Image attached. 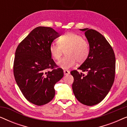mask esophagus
I'll use <instances>...</instances> for the list:
<instances>
[{
    "label": "esophagus",
    "instance_id": "34e87169",
    "mask_svg": "<svg viewBox=\"0 0 127 127\" xmlns=\"http://www.w3.org/2000/svg\"><path fill=\"white\" fill-rule=\"evenodd\" d=\"M64 74H65V75H67V74H69V73H70V72L67 70H64Z\"/></svg>",
    "mask_w": 127,
    "mask_h": 127
}]
</instances>
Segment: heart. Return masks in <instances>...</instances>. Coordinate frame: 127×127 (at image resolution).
<instances>
[{"label":"heart","instance_id":"heart-1","mask_svg":"<svg viewBox=\"0 0 127 127\" xmlns=\"http://www.w3.org/2000/svg\"><path fill=\"white\" fill-rule=\"evenodd\" d=\"M58 43H53L50 46V52L55 60H60L65 51L66 56L58 62V65L64 69H67L75 65L76 62L83 63L90 53L88 41L81 35L73 32H66L58 37Z\"/></svg>","mask_w":127,"mask_h":127}]
</instances>
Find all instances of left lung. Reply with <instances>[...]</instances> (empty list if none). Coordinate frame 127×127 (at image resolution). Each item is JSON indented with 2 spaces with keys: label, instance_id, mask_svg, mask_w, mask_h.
Returning <instances> with one entry per match:
<instances>
[{
  "label": "left lung",
  "instance_id": "1",
  "mask_svg": "<svg viewBox=\"0 0 127 127\" xmlns=\"http://www.w3.org/2000/svg\"><path fill=\"white\" fill-rule=\"evenodd\" d=\"M85 35L90 45L88 58L78 69L70 73L73 76L72 89L80 103L87 106L96 105L109 93L115 77L116 58L113 50L105 37L94 29L84 28Z\"/></svg>",
  "mask_w": 127,
  "mask_h": 127
}]
</instances>
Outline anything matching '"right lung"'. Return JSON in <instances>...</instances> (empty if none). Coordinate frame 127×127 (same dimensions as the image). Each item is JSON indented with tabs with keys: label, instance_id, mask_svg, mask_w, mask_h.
<instances>
[{
	"label": "right lung",
	"instance_id": "right-lung-1",
	"mask_svg": "<svg viewBox=\"0 0 127 127\" xmlns=\"http://www.w3.org/2000/svg\"><path fill=\"white\" fill-rule=\"evenodd\" d=\"M60 34L50 27L34 28L18 44L15 54L13 72L15 80L25 98L41 106L55 96L54 86L64 76L51 58L50 46ZM51 71L46 72L47 69Z\"/></svg>",
	"mask_w": 127,
	"mask_h": 127
}]
</instances>
